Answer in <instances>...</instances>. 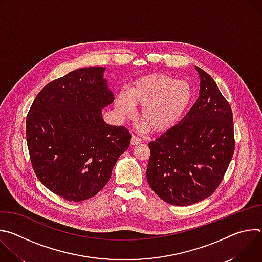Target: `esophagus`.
<instances>
[{
  "label": "esophagus",
  "instance_id": "esophagus-1",
  "mask_svg": "<svg viewBox=\"0 0 262 262\" xmlns=\"http://www.w3.org/2000/svg\"><path fill=\"white\" fill-rule=\"evenodd\" d=\"M142 142V140L136 136H132V140H130V144L133 146H136V145H139L140 143Z\"/></svg>",
  "mask_w": 262,
  "mask_h": 262
}]
</instances>
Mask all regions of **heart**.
<instances>
[{
  "mask_svg": "<svg viewBox=\"0 0 262 262\" xmlns=\"http://www.w3.org/2000/svg\"><path fill=\"white\" fill-rule=\"evenodd\" d=\"M193 91L183 80L164 73L139 78L115 98V107L122 118H132L140 106V119L154 133H165L175 126L191 105Z\"/></svg>",
  "mask_w": 262,
  "mask_h": 262,
  "instance_id": "1",
  "label": "heart"
}]
</instances>
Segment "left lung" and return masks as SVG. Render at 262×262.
<instances>
[{
    "instance_id": "1",
    "label": "left lung",
    "mask_w": 262,
    "mask_h": 262,
    "mask_svg": "<svg viewBox=\"0 0 262 262\" xmlns=\"http://www.w3.org/2000/svg\"><path fill=\"white\" fill-rule=\"evenodd\" d=\"M195 68L200 77L195 104L179 123L148 144V183L161 199L176 206L209 197L234 152L231 106L209 74Z\"/></svg>"
}]
</instances>
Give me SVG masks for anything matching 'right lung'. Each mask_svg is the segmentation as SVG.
I'll return each instance as SVG.
<instances>
[{"instance_id": "1", "label": "right lung", "mask_w": 262, "mask_h": 262, "mask_svg": "<svg viewBox=\"0 0 262 262\" xmlns=\"http://www.w3.org/2000/svg\"><path fill=\"white\" fill-rule=\"evenodd\" d=\"M104 70L79 68L49 83L27 116L34 172L50 191L68 201L95 196L130 143L125 127L102 118V108L114 101Z\"/></svg>"}]
</instances>
